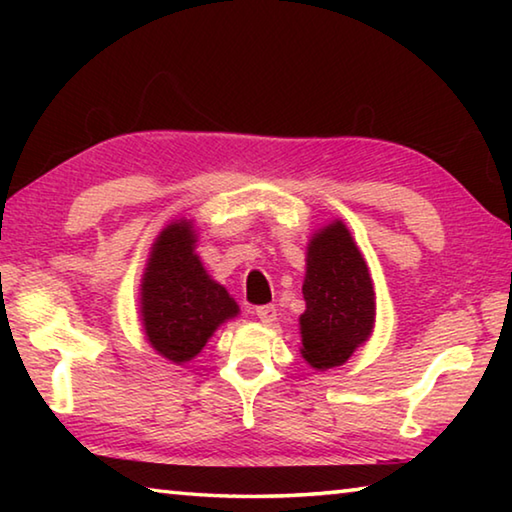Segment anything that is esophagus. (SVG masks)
Returning a JSON list of instances; mask_svg holds the SVG:
<instances>
[{"label": "esophagus", "mask_w": 512, "mask_h": 512, "mask_svg": "<svg viewBox=\"0 0 512 512\" xmlns=\"http://www.w3.org/2000/svg\"><path fill=\"white\" fill-rule=\"evenodd\" d=\"M255 314H257V318L262 320V323H266V325H273L275 320H277V309H275V305L257 307V309H255Z\"/></svg>", "instance_id": "34e87169"}]
</instances>
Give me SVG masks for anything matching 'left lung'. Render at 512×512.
<instances>
[{"label":"left lung","instance_id":"1","mask_svg":"<svg viewBox=\"0 0 512 512\" xmlns=\"http://www.w3.org/2000/svg\"><path fill=\"white\" fill-rule=\"evenodd\" d=\"M305 262L300 354L314 370L343 366L375 329L377 302L368 264L341 219L311 235Z\"/></svg>","mask_w":512,"mask_h":512}]
</instances>
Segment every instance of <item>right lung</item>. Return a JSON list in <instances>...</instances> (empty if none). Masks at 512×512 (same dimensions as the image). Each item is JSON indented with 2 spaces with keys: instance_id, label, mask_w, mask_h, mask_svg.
I'll return each instance as SVG.
<instances>
[{
  "instance_id": "add662e5",
  "label": "right lung",
  "mask_w": 512,
  "mask_h": 512,
  "mask_svg": "<svg viewBox=\"0 0 512 512\" xmlns=\"http://www.w3.org/2000/svg\"><path fill=\"white\" fill-rule=\"evenodd\" d=\"M192 219H176L155 237L140 282L142 332L155 354L176 366L192 361L223 323L239 316L228 289L205 271Z\"/></svg>"
}]
</instances>
